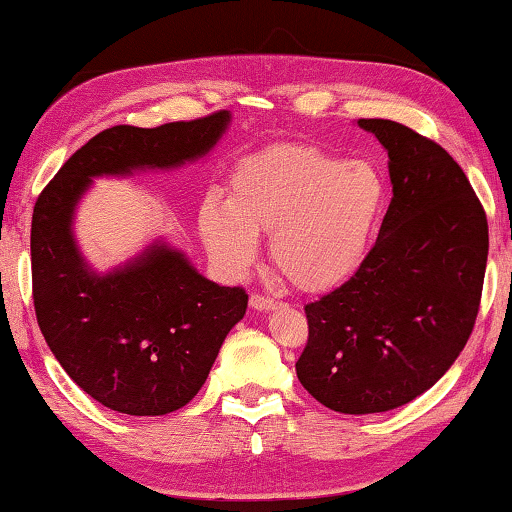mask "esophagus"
Masks as SVG:
<instances>
[{
  "mask_svg": "<svg viewBox=\"0 0 512 512\" xmlns=\"http://www.w3.org/2000/svg\"><path fill=\"white\" fill-rule=\"evenodd\" d=\"M250 307L257 311H268V309H275L277 302L273 298L262 296V293H253V296H250Z\"/></svg>",
  "mask_w": 512,
  "mask_h": 512,
  "instance_id": "34e87169",
  "label": "esophagus"
}]
</instances>
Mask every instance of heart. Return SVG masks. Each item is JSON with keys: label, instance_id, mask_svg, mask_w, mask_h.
Here are the masks:
<instances>
[{"label": "heart", "instance_id": "b5f03b06", "mask_svg": "<svg viewBox=\"0 0 512 512\" xmlns=\"http://www.w3.org/2000/svg\"><path fill=\"white\" fill-rule=\"evenodd\" d=\"M384 203L386 183L375 164L287 144L241 160L228 203L207 196L198 223L225 271H246L257 232H271L282 275L305 291H325L357 273Z\"/></svg>", "mask_w": 512, "mask_h": 512}]
</instances>
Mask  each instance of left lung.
<instances>
[{
	"instance_id": "8db88e82",
	"label": "left lung",
	"mask_w": 512,
	"mask_h": 512,
	"mask_svg": "<svg viewBox=\"0 0 512 512\" xmlns=\"http://www.w3.org/2000/svg\"><path fill=\"white\" fill-rule=\"evenodd\" d=\"M388 151L393 198L348 282L305 307L296 372L327 409L409 404L452 368L479 314L488 219L443 146L391 119H359Z\"/></svg>"
}]
</instances>
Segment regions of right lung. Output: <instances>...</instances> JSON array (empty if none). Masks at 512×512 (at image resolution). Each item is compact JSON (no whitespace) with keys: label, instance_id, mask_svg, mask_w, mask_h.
Here are the masks:
<instances>
[{"label":"right lung","instance_id":"right-lung-1","mask_svg":"<svg viewBox=\"0 0 512 512\" xmlns=\"http://www.w3.org/2000/svg\"><path fill=\"white\" fill-rule=\"evenodd\" d=\"M230 112L158 128L94 135L42 189L31 221L33 305L60 366L112 411L164 415L201 391L248 293L207 280L180 250L153 244L124 266L92 271L74 239V212L92 178L176 169L214 149Z\"/></svg>","mask_w":512,"mask_h":512}]
</instances>
